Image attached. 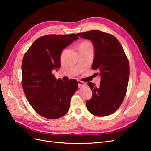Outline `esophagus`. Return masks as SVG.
Here are the masks:
<instances>
[{
    "label": "esophagus",
    "instance_id": "34e87169",
    "mask_svg": "<svg viewBox=\"0 0 151 151\" xmlns=\"http://www.w3.org/2000/svg\"><path fill=\"white\" fill-rule=\"evenodd\" d=\"M77 82H78V85H79V88H82V87H83V86H84L86 85V84L85 83H84V82H83V81H78Z\"/></svg>",
    "mask_w": 151,
    "mask_h": 151
}]
</instances>
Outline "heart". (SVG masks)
<instances>
[{
    "mask_svg": "<svg viewBox=\"0 0 151 151\" xmlns=\"http://www.w3.org/2000/svg\"><path fill=\"white\" fill-rule=\"evenodd\" d=\"M79 48L93 49V45L91 42H88V41H84V42H83L80 44Z\"/></svg>",
    "mask_w": 151,
    "mask_h": 151,
    "instance_id": "1",
    "label": "heart"
}]
</instances>
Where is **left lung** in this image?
Masks as SVG:
<instances>
[{
	"instance_id": "obj_1",
	"label": "left lung",
	"mask_w": 151,
	"mask_h": 151,
	"mask_svg": "<svg viewBox=\"0 0 151 151\" xmlns=\"http://www.w3.org/2000/svg\"><path fill=\"white\" fill-rule=\"evenodd\" d=\"M88 39L94 47L93 70L99 71V86L88 84L93 96L86 103L88 111L97 116H106L115 113L125 96L130 75V66L122 45L112 35L99 30L77 33Z\"/></svg>"
}]
</instances>
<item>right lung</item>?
<instances>
[{
	"label": "right lung",
	"mask_w": 151,
	"mask_h": 151,
	"mask_svg": "<svg viewBox=\"0 0 151 151\" xmlns=\"http://www.w3.org/2000/svg\"><path fill=\"white\" fill-rule=\"evenodd\" d=\"M78 39L76 34L42 36L24 54L21 66L22 88L31 106L45 118L57 119L65 115L78 89L76 80L65 82L57 79L52 74L53 69L61 67L63 49Z\"/></svg>",
	"instance_id": "1"
}]
</instances>
